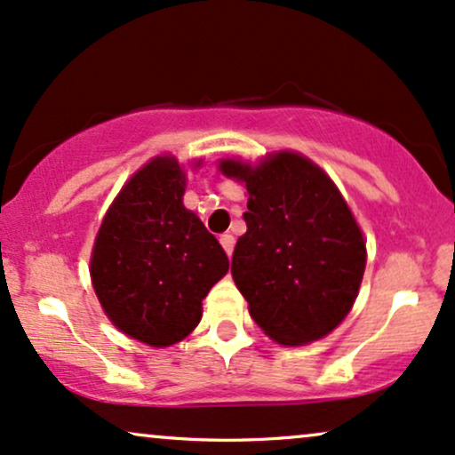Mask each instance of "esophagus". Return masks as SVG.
<instances>
[{
	"mask_svg": "<svg viewBox=\"0 0 455 455\" xmlns=\"http://www.w3.org/2000/svg\"><path fill=\"white\" fill-rule=\"evenodd\" d=\"M219 243H221V246H223V251H226L228 253V257L234 253V244H236V238L232 236V234H223L221 238H219Z\"/></svg>",
	"mask_w": 455,
	"mask_h": 455,
	"instance_id": "esophagus-1",
	"label": "esophagus"
}]
</instances>
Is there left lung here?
I'll list each match as a JSON object with an SVG mask.
<instances>
[{
  "label": "left lung",
  "mask_w": 455,
  "mask_h": 455,
  "mask_svg": "<svg viewBox=\"0 0 455 455\" xmlns=\"http://www.w3.org/2000/svg\"><path fill=\"white\" fill-rule=\"evenodd\" d=\"M246 185V234L232 276L251 318L283 346L331 333L355 304L364 240L333 181L310 160L280 151L259 166L221 162Z\"/></svg>",
  "instance_id": "left-lung-1"
}]
</instances>
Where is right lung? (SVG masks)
<instances>
[{
	"instance_id": "obj_1",
	"label": "right lung",
	"mask_w": 455,
	"mask_h": 455,
	"mask_svg": "<svg viewBox=\"0 0 455 455\" xmlns=\"http://www.w3.org/2000/svg\"><path fill=\"white\" fill-rule=\"evenodd\" d=\"M185 175L162 156L124 185L100 223L91 276L111 323L154 347L196 329L202 299L228 272L226 251L183 206Z\"/></svg>"
}]
</instances>
